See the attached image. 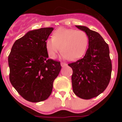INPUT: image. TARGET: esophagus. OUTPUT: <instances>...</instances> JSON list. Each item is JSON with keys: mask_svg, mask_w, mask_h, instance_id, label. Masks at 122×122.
<instances>
[{"mask_svg": "<svg viewBox=\"0 0 122 122\" xmlns=\"http://www.w3.org/2000/svg\"><path fill=\"white\" fill-rule=\"evenodd\" d=\"M60 65H61V66H62V67H64V66H66V63H63V62H62V63H60Z\"/></svg>", "mask_w": 122, "mask_h": 122, "instance_id": "34e87169", "label": "esophagus"}]
</instances>
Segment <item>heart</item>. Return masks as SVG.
<instances>
[{
	"label": "heart",
	"mask_w": 122,
	"mask_h": 122,
	"mask_svg": "<svg viewBox=\"0 0 122 122\" xmlns=\"http://www.w3.org/2000/svg\"><path fill=\"white\" fill-rule=\"evenodd\" d=\"M89 44L88 35L82 30L60 27L54 31L52 38L45 42L48 56L56 59L59 52H62V58L76 60L86 52Z\"/></svg>",
	"instance_id": "heart-1"
}]
</instances>
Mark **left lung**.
<instances>
[{"mask_svg":"<svg viewBox=\"0 0 122 122\" xmlns=\"http://www.w3.org/2000/svg\"><path fill=\"white\" fill-rule=\"evenodd\" d=\"M76 27L87 34L89 48L82 59L68 64L73 70L72 87L78 97L89 100L103 92L109 83L112 71L109 49L98 32L84 25Z\"/></svg>","mask_w":122,"mask_h":122,"instance_id":"left-lung-1","label":"left lung"}]
</instances>
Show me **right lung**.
<instances>
[{"mask_svg": "<svg viewBox=\"0 0 122 122\" xmlns=\"http://www.w3.org/2000/svg\"><path fill=\"white\" fill-rule=\"evenodd\" d=\"M53 27L30 30L15 42L8 56L10 81L19 94L33 103L51 94L60 63L48 59L45 42Z\"/></svg>", "mask_w": 122, "mask_h": 122, "instance_id": "right-lung-1", "label": "right lung"}]
</instances>
